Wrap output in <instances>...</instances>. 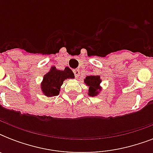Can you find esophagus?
Segmentation results:
<instances>
[{"instance_id":"esophagus-1","label":"esophagus","mask_w":153,"mask_h":153,"mask_svg":"<svg viewBox=\"0 0 153 153\" xmlns=\"http://www.w3.org/2000/svg\"><path fill=\"white\" fill-rule=\"evenodd\" d=\"M74 76H75V78H78V77L79 76V74H80L79 70H78V69L74 70Z\"/></svg>"}]
</instances>
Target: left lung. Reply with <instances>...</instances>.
<instances>
[{
  "label": "left lung",
  "instance_id": "left-lung-1",
  "mask_svg": "<svg viewBox=\"0 0 153 153\" xmlns=\"http://www.w3.org/2000/svg\"><path fill=\"white\" fill-rule=\"evenodd\" d=\"M86 85L89 86V95L94 96L98 94V90H100L99 84L101 82L100 76L98 75H90L84 80Z\"/></svg>",
  "mask_w": 153,
  "mask_h": 153
}]
</instances>
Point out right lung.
Wrapping results in <instances>:
<instances>
[{"mask_svg": "<svg viewBox=\"0 0 153 153\" xmlns=\"http://www.w3.org/2000/svg\"><path fill=\"white\" fill-rule=\"evenodd\" d=\"M74 78V73L68 67H66L63 71L52 67L51 71L44 75L41 84L42 91L45 95L48 97L59 95L60 86H62L65 79Z\"/></svg>", "mask_w": 153, "mask_h": 153, "instance_id": "add662e5", "label": "right lung"}]
</instances>
